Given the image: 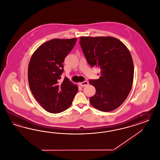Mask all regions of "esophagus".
I'll return each mask as SVG.
<instances>
[{
    "label": "esophagus",
    "mask_w": 160,
    "mask_h": 160,
    "mask_svg": "<svg viewBox=\"0 0 160 160\" xmlns=\"http://www.w3.org/2000/svg\"><path fill=\"white\" fill-rule=\"evenodd\" d=\"M88 84V81H83V82H79V85L81 86V87H85V86H86V85H87Z\"/></svg>",
    "instance_id": "esophagus-1"
}]
</instances>
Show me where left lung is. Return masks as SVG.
I'll list each match as a JSON object with an SVG mask.
<instances>
[{
    "label": "left lung",
    "instance_id": "left-lung-1",
    "mask_svg": "<svg viewBox=\"0 0 160 160\" xmlns=\"http://www.w3.org/2000/svg\"><path fill=\"white\" fill-rule=\"evenodd\" d=\"M80 45L89 65L100 68L98 79L89 82L96 89L89 98L91 105L101 112H111L126 99L132 87L134 66L130 52L112 37H81Z\"/></svg>",
    "mask_w": 160,
    "mask_h": 160
}]
</instances>
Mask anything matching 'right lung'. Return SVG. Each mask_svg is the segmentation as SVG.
Wrapping results in <instances>:
<instances>
[{
  "label": "right lung",
  "instance_id": "add662e5",
  "mask_svg": "<svg viewBox=\"0 0 160 160\" xmlns=\"http://www.w3.org/2000/svg\"><path fill=\"white\" fill-rule=\"evenodd\" d=\"M77 38H54L42 44L32 55L28 69L31 92L44 110L59 113L71 106L77 85L67 77L61 81L63 62L73 48Z\"/></svg>",
  "mask_w": 160,
  "mask_h": 160
}]
</instances>
